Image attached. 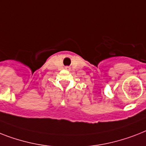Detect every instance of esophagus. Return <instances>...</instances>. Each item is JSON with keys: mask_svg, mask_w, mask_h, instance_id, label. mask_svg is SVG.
<instances>
[{"mask_svg": "<svg viewBox=\"0 0 146 146\" xmlns=\"http://www.w3.org/2000/svg\"><path fill=\"white\" fill-rule=\"evenodd\" d=\"M66 69H67V70H70V68H69V67H66Z\"/></svg>", "mask_w": 146, "mask_h": 146, "instance_id": "1", "label": "esophagus"}]
</instances>
